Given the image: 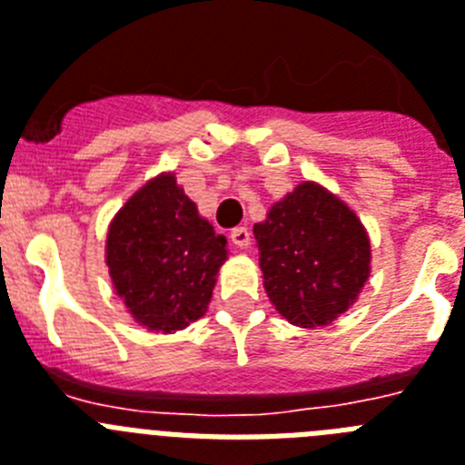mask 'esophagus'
I'll use <instances>...</instances> for the list:
<instances>
[{
	"mask_svg": "<svg viewBox=\"0 0 465 465\" xmlns=\"http://www.w3.org/2000/svg\"><path fill=\"white\" fill-rule=\"evenodd\" d=\"M230 240H232V244H235L237 249H246V246L252 244V232L246 228H235L230 232Z\"/></svg>",
	"mask_w": 465,
	"mask_h": 465,
	"instance_id": "esophagus-1",
	"label": "esophagus"
}]
</instances>
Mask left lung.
Returning a JSON list of instances; mask_svg holds the SVG:
<instances>
[{
    "mask_svg": "<svg viewBox=\"0 0 465 465\" xmlns=\"http://www.w3.org/2000/svg\"><path fill=\"white\" fill-rule=\"evenodd\" d=\"M262 286L274 310L300 328L328 326L354 305L371 277V240L351 209L302 182L253 225Z\"/></svg>",
    "mask_w": 465,
    "mask_h": 465,
    "instance_id": "1",
    "label": "left lung"
}]
</instances>
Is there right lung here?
I'll list each match as a JSON object with an SVG mask.
<instances>
[{
  "label": "right lung",
  "mask_w": 465,
  "mask_h": 465,
  "mask_svg": "<svg viewBox=\"0 0 465 465\" xmlns=\"http://www.w3.org/2000/svg\"><path fill=\"white\" fill-rule=\"evenodd\" d=\"M225 237L163 172L114 216L106 265L118 298L139 326L174 332L207 312L216 274L228 258Z\"/></svg>",
  "instance_id": "obj_1"
}]
</instances>
